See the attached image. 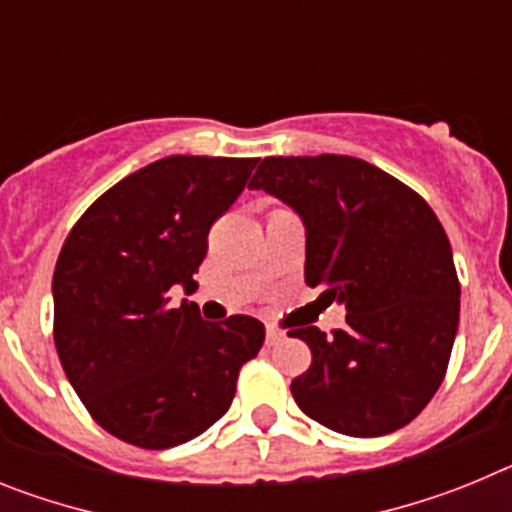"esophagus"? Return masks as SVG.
Segmentation results:
<instances>
[{"instance_id": "obj_1", "label": "esophagus", "mask_w": 512, "mask_h": 512, "mask_svg": "<svg viewBox=\"0 0 512 512\" xmlns=\"http://www.w3.org/2000/svg\"><path fill=\"white\" fill-rule=\"evenodd\" d=\"M279 341H284V330L269 325V328H266V343H269V346H277Z\"/></svg>"}]
</instances>
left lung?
<instances>
[{
    "mask_svg": "<svg viewBox=\"0 0 512 512\" xmlns=\"http://www.w3.org/2000/svg\"><path fill=\"white\" fill-rule=\"evenodd\" d=\"M305 225V282L346 305V328L289 330L312 351L292 397L305 415L356 438L408 425L441 387L459 279L428 202L354 156H269L248 182Z\"/></svg>",
    "mask_w": 512,
    "mask_h": 512,
    "instance_id": "obj_1",
    "label": "left lung"
}]
</instances>
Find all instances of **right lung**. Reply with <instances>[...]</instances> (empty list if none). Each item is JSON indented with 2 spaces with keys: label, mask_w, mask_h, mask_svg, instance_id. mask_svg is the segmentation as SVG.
Masks as SVG:
<instances>
[{
  "label": "right lung",
  "mask_w": 512,
  "mask_h": 512,
  "mask_svg": "<svg viewBox=\"0 0 512 512\" xmlns=\"http://www.w3.org/2000/svg\"><path fill=\"white\" fill-rule=\"evenodd\" d=\"M259 158L169 156L143 166L79 217L53 271V338L63 372L104 431L171 449L228 413L264 323L200 318L169 289L197 287L207 233Z\"/></svg>",
  "instance_id": "right-lung-1"
}]
</instances>
